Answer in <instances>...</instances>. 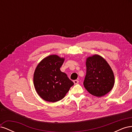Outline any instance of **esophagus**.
Listing matches in <instances>:
<instances>
[{
  "mask_svg": "<svg viewBox=\"0 0 132 132\" xmlns=\"http://www.w3.org/2000/svg\"><path fill=\"white\" fill-rule=\"evenodd\" d=\"M74 84H77L79 82V81L78 80H75L73 81Z\"/></svg>",
  "mask_w": 132,
  "mask_h": 132,
  "instance_id": "34e87169",
  "label": "esophagus"
}]
</instances>
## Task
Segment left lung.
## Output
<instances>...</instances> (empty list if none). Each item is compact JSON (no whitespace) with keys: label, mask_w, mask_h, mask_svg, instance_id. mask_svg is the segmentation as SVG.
<instances>
[{"label":"left lung","mask_w":132,"mask_h":132,"mask_svg":"<svg viewBox=\"0 0 132 132\" xmlns=\"http://www.w3.org/2000/svg\"><path fill=\"white\" fill-rule=\"evenodd\" d=\"M86 74L84 86L96 97L105 95L114 84V76L111 67L101 55L94 54L86 58Z\"/></svg>","instance_id":"left-lung-1"}]
</instances>
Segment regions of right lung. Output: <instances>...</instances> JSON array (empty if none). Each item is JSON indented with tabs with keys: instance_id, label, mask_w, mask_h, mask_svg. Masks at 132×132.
Wrapping results in <instances>:
<instances>
[{
	"instance_id": "right-lung-1",
	"label": "right lung",
	"mask_w": 132,
	"mask_h": 132,
	"mask_svg": "<svg viewBox=\"0 0 132 132\" xmlns=\"http://www.w3.org/2000/svg\"><path fill=\"white\" fill-rule=\"evenodd\" d=\"M64 58L50 55L43 58L36 68L34 84L38 95L48 102H55L65 97L74 82L60 70Z\"/></svg>"
}]
</instances>
